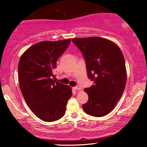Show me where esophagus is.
Wrapping results in <instances>:
<instances>
[{
  "label": "esophagus",
  "instance_id": "esophagus-1",
  "mask_svg": "<svg viewBox=\"0 0 147 147\" xmlns=\"http://www.w3.org/2000/svg\"><path fill=\"white\" fill-rule=\"evenodd\" d=\"M75 88L76 90H80L81 89H82V88H81V86H79V85L76 86H75V88Z\"/></svg>",
  "mask_w": 147,
  "mask_h": 147
}]
</instances>
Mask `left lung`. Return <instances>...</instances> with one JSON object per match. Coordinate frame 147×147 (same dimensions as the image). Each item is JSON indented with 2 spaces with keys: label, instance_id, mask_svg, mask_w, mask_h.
<instances>
[{
  "label": "left lung",
  "instance_id": "1",
  "mask_svg": "<svg viewBox=\"0 0 147 147\" xmlns=\"http://www.w3.org/2000/svg\"><path fill=\"white\" fill-rule=\"evenodd\" d=\"M72 42L82 52L88 77L94 84L84 89L88 101L82 105L87 114L103 117L113 111L122 95L126 83L125 60L119 47L101 37L75 38Z\"/></svg>",
  "mask_w": 147,
  "mask_h": 147
}]
</instances>
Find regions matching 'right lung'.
<instances>
[{"mask_svg": "<svg viewBox=\"0 0 147 147\" xmlns=\"http://www.w3.org/2000/svg\"><path fill=\"white\" fill-rule=\"evenodd\" d=\"M71 39L41 41L32 45L18 63L20 88L31 111L45 122H54L65 113L72 95L70 86L53 80L57 61Z\"/></svg>", "mask_w": 147, "mask_h": 147, "instance_id": "1", "label": "right lung"}]
</instances>
